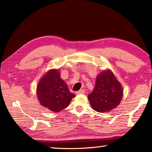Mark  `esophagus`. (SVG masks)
Listing matches in <instances>:
<instances>
[{"label":"esophagus","instance_id":"obj_1","mask_svg":"<svg viewBox=\"0 0 152 152\" xmlns=\"http://www.w3.org/2000/svg\"><path fill=\"white\" fill-rule=\"evenodd\" d=\"M84 92H85V90L81 89V90H80V91H77V92H76V93L77 94H84Z\"/></svg>","mask_w":152,"mask_h":152}]
</instances>
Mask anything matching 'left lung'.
<instances>
[{
	"instance_id": "obj_1",
	"label": "left lung",
	"mask_w": 152,
	"mask_h": 152,
	"mask_svg": "<svg viewBox=\"0 0 152 152\" xmlns=\"http://www.w3.org/2000/svg\"><path fill=\"white\" fill-rule=\"evenodd\" d=\"M121 84L110 70L99 74L95 87L88 98L92 109L98 112L110 111L120 103L123 97Z\"/></svg>"
}]
</instances>
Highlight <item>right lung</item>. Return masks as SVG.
<instances>
[{
	"mask_svg": "<svg viewBox=\"0 0 152 152\" xmlns=\"http://www.w3.org/2000/svg\"><path fill=\"white\" fill-rule=\"evenodd\" d=\"M37 95L42 106L57 113L66 109L75 96L60 78V72L51 70L40 80L37 87Z\"/></svg>",
	"mask_w": 152,
	"mask_h": 152,
	"instance_id": "obj_1",
	"label": "right lung"
}]
</instances>
